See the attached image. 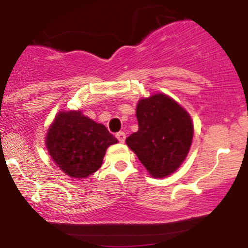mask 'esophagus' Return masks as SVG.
<instances>
[{
	"label": "esophagus",
	"mask_w": 248,
	"mask_h": 248,
	"mask_svg": "<svg viewBox=\"0 0 248 248\" xmlns=\"http://www.w3.org/2000/svg\"><path fill=\"white\" fill-rule=\"evenodd\" d=\"M116 139H118L120 143H124V140H126V134H124V132L116 133Z\"/></svg>",
	"instance_id": "34e87169"
}]
</instances>
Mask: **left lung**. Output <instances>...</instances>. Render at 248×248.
Returning a JSON list of instances; mask_svg holds the SVG:
<instances>
[{"label":"left lung","instance_id":"left-lung-1","mask_svg":"<svg viewBox=\"0 0 248 248\" xmlns=\"http://www.w3.org/2000/svg\"><path fill=\"white\" fill-rule=\"evenodd\" d=\"M139 130L126 139L148 172L155 178L171 175L186 160L193 138L189 113L166 94L141 99L136 106Z\"/></svg>","mask_w":248,"mask_h":248}]
</instances>
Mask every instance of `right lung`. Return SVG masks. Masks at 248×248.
Listing matches in <instances>:
<instances>
[{
    "instance_id": "1",
    "label": "right lung",
    "mask_w": 248,
    "mask_h": 248,
    "mask_svg": "<svg viewBox=\"0 0 248 248\" xmlns=\"http://www.w3.org/2000/svg\"><path fill=\"white\" fill-rule=\"evenodd\" d=\"M118 140L81 110L59 112L46 134L47 152L72 178H86L101 167L106 149Z\"/></svg>"
}]
</instances>
